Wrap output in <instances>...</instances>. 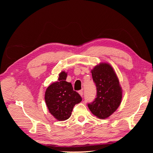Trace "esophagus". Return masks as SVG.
<instances>
[{"instance_id":"obj_1","label":"esophagus","mask_w":153,"mask_h":153,"mask_svg":"<svg viewBox=\"0 0 153 153\" xmlns=\"http://www.w3.org/2000/svg\"><path fill=\"white\" fill-rule=\"evenodd\" d=\"M78 93H79V94H80L81 96H82L83 95H84V92H83V90H82V89L78 91Z\"/></svg>"}]
</instances>
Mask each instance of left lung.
<instances>
[{"label":"left lung","instance_id":"obj_1","mask_svg":"<svg viewBox=\"0 0 153 153\" xmlns=\"http://www.w3.org/2000/svg\"><path fill=\"white\" fill-rule=\"evenodd\" d=\"M96 86V98L88 103L91 112L97 117L105 119L117 109L122 100V89L112 67L101 63L91 71Z\"/></svg>","mask_w":153,"mask_h":153}]
</instances>
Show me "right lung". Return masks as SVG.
Here are the masks:
<instances>
[{
	"label": "right lung",
	"instance_id": "add662e5",
	"mask_svg": "<svg viewBox=\"0 0 153 153\" xmlns=\"http://www.w3.org/2000/svg\"><path fill=\"white\" fill-rule=\"evenodd\" d=\"M67 73L59 74L58 82L48 86L45 92V102L50 113L59 121H65L70 117L74 106L82 100L74 91L71 83L66 81Z\"/></svg>",
	"mask_w": 153,
	"mask_h": 153
}]
</instances>
